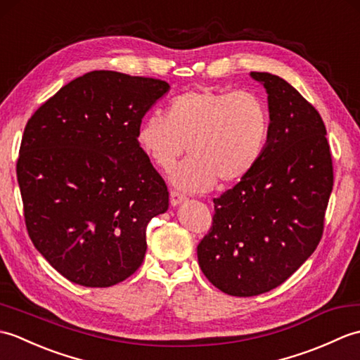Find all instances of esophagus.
I'll return each mask as SVG.
<instances>
[{"label":"esophagus","instance_id":"obj_1","mask_svg":"<svg viewBox=\"0 0 360 360\" xmlns=\"http://www.w3.org/2000/svg\"><path fill=\"white\" fill-rule=\"evenodd\" d=\"M184 201H186V196L179 192H176V190H173V192L170 193V204L173 205V207H176V205H179Z\"/></svg>","mask_w":360,"mask_h":360}]
</instances>
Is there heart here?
Here are the masks:
<instances>
[{
	"label": "heart",
	"mask_w": 360,
	"mask_h": 360,
	"mask_svg": "<svg viewBox=\"0 0 360 360\" xmlns=\"http://www.w3.org/2000/svg\"><path fill=\"white\" fill-rule=\"evenodd\" d=\"M269 136V111L252 91L198 88L176 96L167 116L151 112L137 128L141 150L160 170H172L187 148L190 158L172 176L186 192H205L219 179L236 182L254 170Z\"/></svg>",
	"instance_id": "heart-1"
}]
</instances>
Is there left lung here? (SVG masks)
<instances>
[{
	"label": "left lung",
	"mask_w": 360,
	"mask_h": 360,
	"mask_svg": "<svg viewBox=\"0 0 360 360\" xmlns=\"http://www.w3.org/2000/svg\"><path fill=\"white\" fill-rule=\"evenodd\" d=\"M269 106L262 159L233 188L213 200L198 262L213 286L235 297L280 286L312 255L323 233L333 160L317 110L286 80L250 72Z\"/></svg>",
	"instance_id": "obj_1"
}]
</instances>
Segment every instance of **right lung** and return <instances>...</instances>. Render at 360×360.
Returning <instances> with one entry per match:
<instances>
[{
	"label": "right lung",
	"mask_w": 360,
	"mask_h": 360,
	"mask_svg": "<svg viewBox=\"0 0 360 360\" xmlns=\"http://www.w3.org/2000/svg\"><path fill=\"white\" fill-rule=\"evenodd\" d=\"M170 85L116 71L70 82L27 120L17 178L27 233L65 278L108 288L133 275L168 190L136 134Z\"/></svg>",
	"instance_id": "obj_1"
}]
</instances>
